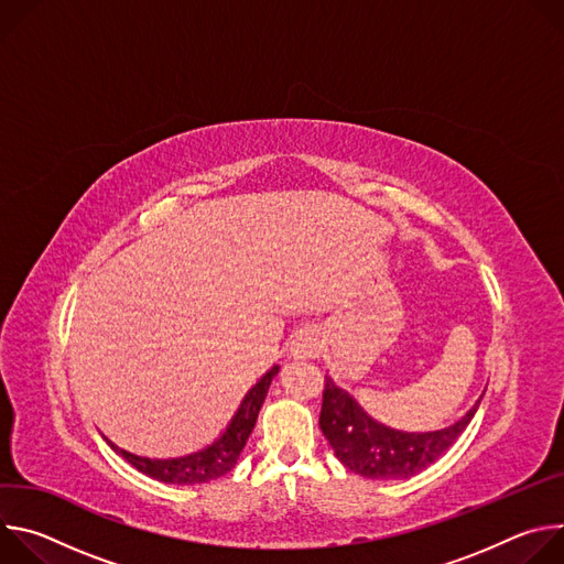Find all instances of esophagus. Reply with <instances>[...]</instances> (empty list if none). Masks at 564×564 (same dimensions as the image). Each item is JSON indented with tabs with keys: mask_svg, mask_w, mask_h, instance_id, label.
<instances>
[{
	"mask_svg": "<svg viewBox=\"0 0 564 564\" xmlns=\"http://www.w3.org/2000/svg\"><path fill=\"white\" fill-rule=\"evenodd\" d=\"M321 348H324V335L312 326L296 330L294 339L290 341V355L294 359H314L321 352Z\"/></svg>",
	"mask_w": 564,
	"mask_h": 564,
	"instance_id": "obj_1",
	"label": "esophagus"
}]
</instances>
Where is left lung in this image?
Returning <instances> with one entry per match:
<instances>
[{
    "label": "left lung",
    "mask_w": 564,
    "mask_h": 564,
    "mask_svg": "<svg viewBox=\"0 0 564 564\" xmlns=\"http://www.w3.org/2000/svg\"><path fill=\"white\" fill-rule=\"evenodd\" d=\"M481 397L485 392L459 420L444 429L401 431L375 420L355 394L326 375L318 426L337 459L350 470L370 479H406L440 459L457 442L477 413Z\"/></svg>",
    "instance_id": "left-lung-1"
}]
</instances>
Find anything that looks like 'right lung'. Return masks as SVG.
Segmentation results:
<instances>
[{
  "instance_id": "1",
  "label": "right lung",
  "mask_w": 564,
  "mask_h": 564,
  "mask_svg": "<svg viewBox=\"0 0 564 564\" xmlns=\"http://www.w3.org/2000/svg\"><path fill=\"white\" fill-rule=\"evenodd\" d=\"M279 364H274L243 397L240 406L236 409V413L231 415L229 424L225 426V431L207 446L187 453V455H178V457H144V455H135L129 453L124 448H120L118 444H113L109 437L107 444L122 457L127 459L135 470L158 479L165 481V485H203V481L216 479L220 475H225L227 470L234 468V464L240 457V451L246 448L248 437L257 424L259 411L265 401V394L270 390L272 379L279 375Z\"/></svg>"
}]
</instances>
